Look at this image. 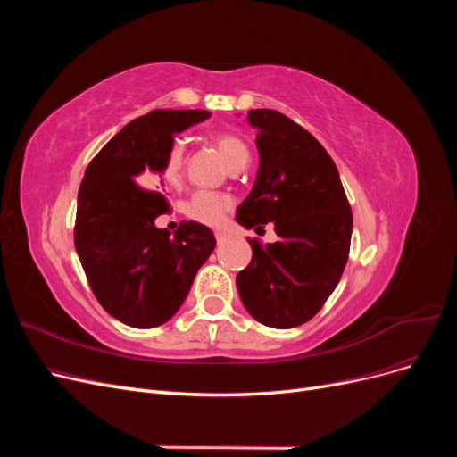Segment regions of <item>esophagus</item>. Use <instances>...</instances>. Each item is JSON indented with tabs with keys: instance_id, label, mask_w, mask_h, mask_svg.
Masks as SVG:
<instances>
[{
	"instance_id": "esophagus-1",
	"label": "esophagus",
	"mask_w": 457,
	"mask_h": 457,
	"mask_svg": "<svg viewBox=\"0 0 457 457\" xmlns=\"http://www.w3.org/2000/svg\"><path fill=\"white\" fill-rule=\"evenodd\" d=\"M215 238H217V242L220 244V242H225L227 240V232H223V230H217L215 232Z\"/></svg>"
}]
</instances>
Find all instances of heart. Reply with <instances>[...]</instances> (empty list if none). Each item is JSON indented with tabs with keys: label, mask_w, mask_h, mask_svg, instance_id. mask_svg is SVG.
Returning <instances> with one entry per match:
<instances>
[{
	"label": "heart",
	"mask_w": 457,
	"mask_h": 457,
	"mask_svg": "<svg viewBox=\"0 0 457 457\" xmlns=\"http://www.w3.org/2000/svg\"><path fill=\"white\" fill-rule=\"evenodd\" d=\"M213 145L228 168L234 162H238L242 158H250V150H247L245 143L234 133L223 131V133L213 135ZM160 175L170 187L181 185L183 175H185V150L179 143L170 145V148L165 150L162 165H160ZM230 205L232 202L227 196L202 190V192H196V195L188 200L187 215L190 219L198 220L202 225L217 227L220 220H223L225 213L230 210Z\"/></svg>",
	"instance_id": "b5f03b06"
}]
</instances>
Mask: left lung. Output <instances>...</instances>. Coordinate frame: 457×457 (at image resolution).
I'll use <instances>...</instances> for the list:
<instances>
[{"instance_id":"left-lung-1","label":"left lung","mask_w":457,"mask_h":457,"mask_svg":"<svg viewBox=\"0 0 457 457\" xmlns=\"http://www.w3.org/2000/svg\"><path fill=\"white\" fill-rule=\"evenodd\" d=\"M257 129L259 171L237 212L245 228L274 223L278 242L252 244V262L237 276L244 307L270 328L309 322L347 265L353 212L334 160L314 137L278 110L247 112Z\"/></svg>"}]
</instances>
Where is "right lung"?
I'll return each instance as SVG.
<instances>
[{"instance_id":"right-lung-1","label":"right lung","mask_w":457,"mask_h":457,"mask_svg":"<svg viewBox=\"0 0 457 457\" xmlns=\"http://www.w3.org/2000/svg\"><path fill=\"white\" fill-rule=\"evenodd\" d=\"M207 110H152L112 137L78 190L74 245L103 309L131 328H156L183 305L215 247L213 232L188 220L170 237L156 228L170 202L152 183L173 135Z\"/></svg>"}]
</instances>
